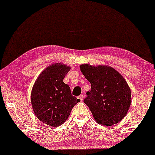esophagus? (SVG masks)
I'll use <instances>...</instances> for the list:
<instances>
[{
    "mask_svg": "<svg viewBox=\"0 0 155 155\" xmlns=\"http://www.w3.org/2000/svg\"><path fill=\"white\" fill-rule=\"evenodd\" d=\"M78 99H80L82 101H83V99H84V96H83V94H81L80 96L78 97Z\"/></svg>",
    "mask_w": 155,
    "mask_h": 155,
    "instance_id": "1",
    "label": "esophagus"
}]
</instances>
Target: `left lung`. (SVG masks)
Listing matches in <instances>:
<instances>
[{
  "label": "left lung",
  "instance_id": "1",
  "mask_svg": "<svg viewBox=\"0 0 155 155\" xmlns=\"http://www.w3.org/2000/svg\"><path fill=\"white\" fill-rule=\"evenodd\" d=\"M81 71L90 82L91 89L84 98L98 124L112 126L126 116L131 103V92L126 81L115 69L108 66L93 67L84 64Z\"/></svg>",
  "mask_w": 155,
  "mask_h": 155
}]
</instances>
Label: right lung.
Listing matches in <instances>:
<instances>
[{"mask_svg":"<svg viewBox=\"0 0 155 155\" xmlns=\"http://www.w3.org/2000/svg\"><path fill=\"white\" fill-rule=\"evenodd\" d=\"M71 68L55 63L42 72L35 81L31 93V103L39 120L51 127L62 124L74 105L80 101L72 96L63 79Z\"/></svg>","mask_w":155,"mask_h":155,"instance_id":"1","label":"right lung"}]
</instances>
